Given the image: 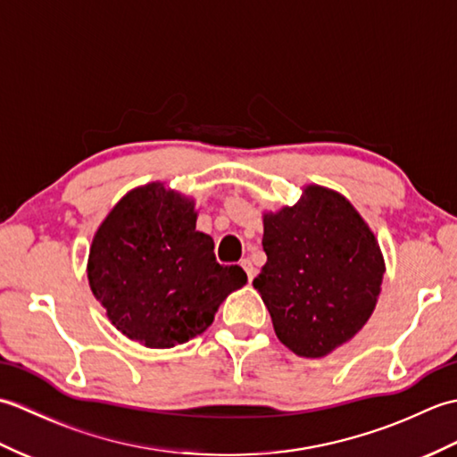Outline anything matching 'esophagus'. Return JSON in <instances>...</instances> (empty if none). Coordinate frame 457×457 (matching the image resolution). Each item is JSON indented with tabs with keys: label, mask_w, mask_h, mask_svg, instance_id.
I'll return each instance as SVG.
<instances>
[{
	"label": "esophagus",
	"mask_w": 457,
	"mask_h": 457,
	"mask_svg": "<svg viewBox=\"0 0 457 457\" xmlns=\"http://www.w3.org/2000/svg\"><path fill=\"white\" fill-rule=\"evenodd\" d=\"M239 265L244 267V270L247 273L249 283H251V280H253V277H255V267H253V263H251L249 259H241V263H239Z\"/></svg>",
	"instance_id": "esophagus-1"
}]
</instances>
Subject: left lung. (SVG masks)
<instances>
[{
  "label": "left lung",
  "instance_id": "1",
  "mask_svg": "<svg viewBox=\"0 0 457 457\" xmlns=\"http://www.w3.org/2000/svg\"><path fill=\"white\" fill-rule=\"evenodd\" d=\"M267 263L253 278L277 337L324 357L371 318L385 261L373 231L342 194L310 184L295 206L263 216Z\"/></svg>",
  "mask_w": 457,
  "mask_h": 457
}]
</instances>
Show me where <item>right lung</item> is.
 <instances>
[{
  "label": "right lung",
  "mask_w": 457,
  "mask_h": 457,
  "mask_svg": "<svg viewBox=\"0 0 457 457\" xmlns=\"http://www.w3.org/2000/svg\"><path fill=\"white\" fill-rule=\"evenodd\" d=\"M196 216L194 200L151 182L125 194L96 231L90 288L133 342L157 349L187 344L247 283L244 269L218 263Z\"/></svg>",
  "instance_id": "1"
}]
</instances>
